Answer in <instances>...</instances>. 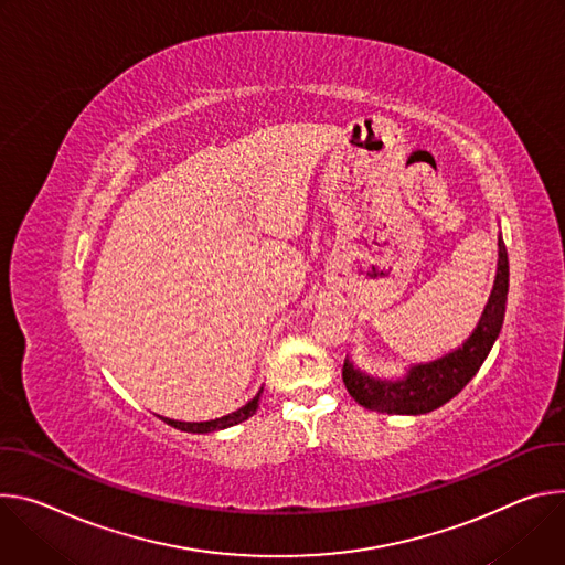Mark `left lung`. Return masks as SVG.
I'll return each mask as SVG.
<instances>
[{
	"label": "left lung",
	"mask_w": 565,
	"mask_h": 565,
	"mask_svg": "<svg viewBox=\"0 0 565 565\" xmlns=\"http://www.w3.org/2000/svg\"><path fill=\"white\" fill-rule=\"evenodd\" d=\"M510 289V260L505 242L498 237V269L491 296L471 337L454 352L408 367L402 380H377L356 370L350 359L343 363L348 393L367 411L388 415H422L454 399L480 370L505 319Z\"/></svg>",
	"instance_id": "8db88e82"
}]
</instances>
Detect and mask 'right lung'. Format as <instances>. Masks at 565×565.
I'll return each instance as SVG.
<instances>
[{"instance_id": "1", "label": "right lung", "mask_w": 565, "mask_h": 565, "mask_svg": "<svg viewBox=\"0 0 565 565\" xmlns=\"http://www.w3.org/2000/svg\"><path fill=\"white\" fill-rule=\"evenodd\" d=\"M263 393V388H260ZM260 393L246 402L242 408L224 415V417H215V419H209V422H179V419H170V417H161L166 424L179 428V430H185V433H213V430H222V428H228V426H235L244 419H248L250 415H254L258 411V402H260Z\"/></svg>"}]
</instances>
